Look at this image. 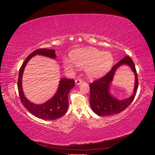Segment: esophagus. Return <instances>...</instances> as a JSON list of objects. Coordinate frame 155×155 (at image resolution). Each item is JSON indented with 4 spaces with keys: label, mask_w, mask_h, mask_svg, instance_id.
<instances>
[{
    "label": "esophagus",
    "mask_w": 155,
    "mask_h": 155,
    "mask_svg": "<svg viewBox=\"0 0 155 155\" xmlns=\"http://www.w3.org/2000/svg\"><path fill=\"white\" fill-rule=\"evenodd\" d=\"M82 82H83V81L81 80V79H79V78L76 79V81H75V83H76V85H80V84L82 83Z\"/></svg>",
    "instance_id": "1"
}]
</instances>
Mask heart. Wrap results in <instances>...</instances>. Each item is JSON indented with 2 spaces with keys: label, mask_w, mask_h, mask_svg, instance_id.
Instances as JSON below:
<instances>
[{
  "label": "heart",
  "mask_w": 155,
  "mask_h": 155,
  "mask_svg": "<svg viewBox=\"0 0 155 155\" xmlns=\"http://www.w3.org/2000/svg\"><path fill=\"white\" fill-rule=\"evenodd\" d=\"M70 59L63 58L64 68L72 70L76 66L87 68L88 76L100 78L109 72L114 63V57L109 51H103L94 48H79L72 51Z\"/></svg>",
  "instance_id": "heart-1"
}]
</instances>
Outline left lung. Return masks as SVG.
<instances>
[{
    "mask_svg": "<svg viewBox=\"0 0 155 155\" xmlns=\"http://www.w3.org/2000/svg\"><path fill=\"white\" fill-rule=\"evenodd\" d=\"M122 65H127L133 70L135 76V83L133 94L128 98L120 101L110 94V88L115 72ZM89 87L91 91V107L93 112L97 115L107 116L122 112L133 101L138 87V75L133 60L129 56H125L118 63L114 65L110 71L105 76L93 81Z\"/></svg>",
    "mask_w": 155,
    "mask_h": 155,
    "instance_id": "left-lung-1",
    "label": "left lung"
}]
</instances>
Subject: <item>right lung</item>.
<instances>
[{
  "label": "right lung",
  "mask_w": 155,
  "mask_h": 155,
  "mask_svg": "<svg viewBox=\"0 0 155 155\" xmlns=\"http://www.w3.org/2000/svg\"><path fill=\"white\" fill-rule=\"evenodd\" d=\"M55 51L54 50L46 48L38 49L33 51L23 63L18 73L17 87L22 105L31 114L45 120H54L61 118L66 113L68 107V94L75 85L74 80L73 79H61L57 92L54 96L44 104L38 105L31 102L25 97L22 91V78L25 68L32 57L36 55H40L55 59L56 58Z\"/></svg>",
  "instance_id": "right-lung-1"
}]
</instances>
